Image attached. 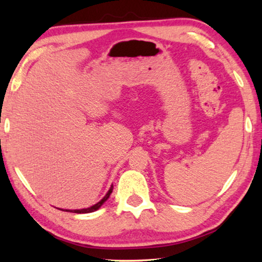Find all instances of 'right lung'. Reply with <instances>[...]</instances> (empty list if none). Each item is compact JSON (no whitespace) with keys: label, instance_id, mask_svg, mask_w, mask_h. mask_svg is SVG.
I'll return each mask as SVG.
<instances>
[{"label":"right lung","instance_id":"1","mask_svg":"<svg viewBox=\"0 0 262 262\" xmlns=\"http://www.w3.org/2000/svg\"><path fill=\"white\" fill-rule=\"evenodd\" d=\"M113 189H114V186L111 185L110 189L108 190V192L104 194V196L99 200V202H97L96 204H93L92 206H88V207H84V208H77V209H64V211H71V213H77V214H83V213H92V211H96L97 209H99L101 206L104 204L105 200H107L110 196V193L113 192Z\"/></svg>","mask_w":262,"mask_h":262}]
</instances>
